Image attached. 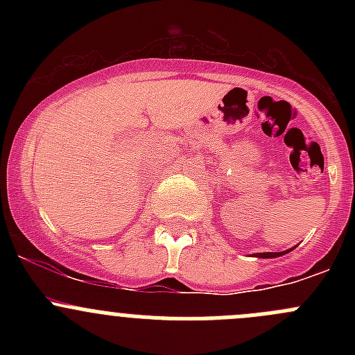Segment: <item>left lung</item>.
<instances>
[{"label": "left lung", "mask_w": 355, "mask_h": 355, "mask_svg": "<svg viewBox=\"0 0 355 355\" xmlns=\"http://www.w3.org/2000/svg\"><path fill=\"white\" fill-rule=\"evenodd\" d=\"M290 250H292V249L284 250V252H259V254H254V256H257V257H278V256H284V254L290 252Z\"/></svg>", "instance_id": "8db88e82"}]
</instances>
